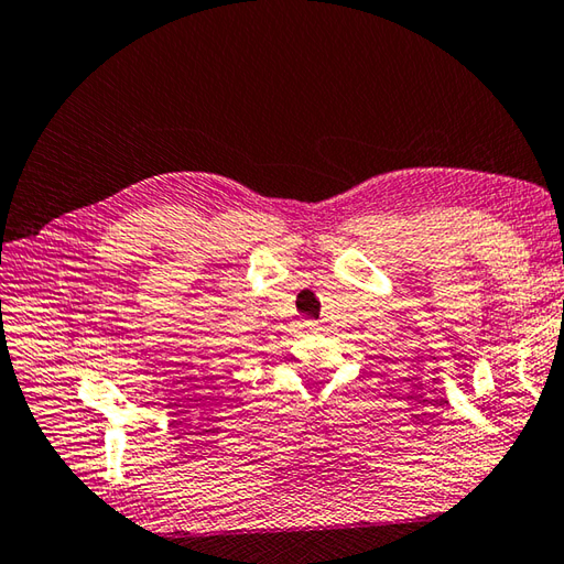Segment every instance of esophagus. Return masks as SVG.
Masks as SVG:
<instances>
[{
	"mask_svg": "<svg viewBox=\"0 0 564 564\" xmlns=\"http://www.w3.org/2000/svg\"><path fill=\"white\" fill-rule=\"evenodd\" d=\"M297 327L305 329V333H313V329H315V323H313V319H303V323L297 325Z\"/></svg>",
	"mask_w": 564,
	"mask_h": 564,
	"instance_id": "obj_1",
	"label": "esophagus"
}]
</instances>
